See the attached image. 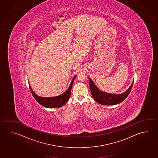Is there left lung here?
<instances>
[{"instance_id": "left-lung-1", "label": "left lung", "mask_w": 158, "mask_h": 158, "mask_svg": "<svg viewBox=\"0 0 158 158\" xmlns=\"http://www.w3.org/2000/svg\"><path fill=\"white\" fill-rule=\"evenodd\" d=\"M89 87L94 99L99 104L104 105H115L122 102L130 93L133 84V82L128 90L123 94H111L100 91L90 78H89Z\"/></svg>"}]
</instances>
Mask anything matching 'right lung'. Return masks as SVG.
<instances>
[{
  "label": "right lung",
  "mask_w": 158,
  "mask_h": 158,
  "mask_svg": "<svg viewBox=\"0 0 158 158\" xmlns=\"http://www.w3.org/2000/svg\"><path fill=\"white\" fill-rule=\"evenodd\" d=\"M75 77H76V75L73 78L72 81L70 84V85L69 86V88L67 91L64 92L63 94H61L60 95H59L58 97H49V98H43V97H39L34 93V91L32 90L30 84L29 83V88H30L31 93L33 95L34 98H35V99L36 100V101L41 105L44 106L46 108H60L63 105H65L67 103L68 100L69 99L73 84V81L75 79Z\"/></svg>",
  "instance_id": "add662e5"
}]
</instances>
